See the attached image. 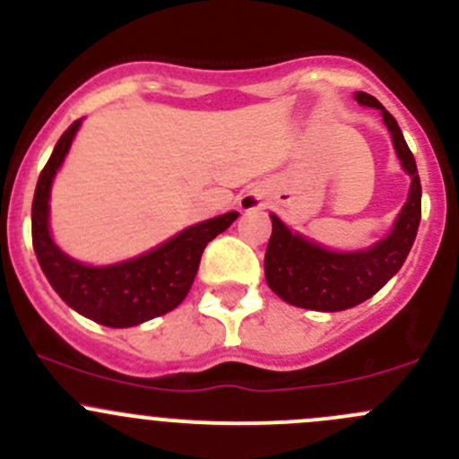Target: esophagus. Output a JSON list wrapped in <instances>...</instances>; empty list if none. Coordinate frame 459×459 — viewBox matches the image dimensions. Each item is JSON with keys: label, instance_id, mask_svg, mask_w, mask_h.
<instances>
[{"label": "esophagus", "instance_id": "1", "mask_svg": "<svg viewBox=\"0 0 459 459\" xmlns=\"http://www.w3.org/2000/svg\"><path fill=\"white\" fill-rule=\"evenodd\" d=\"M243 207L245 210H258V207H261V201H258L256 196H247L243 201Z\"/></svg>", "mask_w": 459, "mask_h": 459}]
</instances>
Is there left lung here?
I'll use <instances>...</instances> for the list:
<instances>
[{
	"label": "left lung",
	"instance_id": "1",
	"mask_svg": "<svg viewBox=\"0 0 459 459\" xmlns=\"http://www.w3.org/2000/svg\"><path fill=\"white\" fill-rule=\"evenodd\" d=\"M355 100L364 107L379 108L403 169L411 174V192L394 230L382 243L366 252L337 254L292 234L272 216V236L265 249V279L272 292L290 306L306 310L339 312L355 307L377 294L406 261L421 219V183L415 158L403 140L397 120L377 98L357 91Z\"/></svg>",
	"mask_w": 459,
	"mask_h": 459
}]
</instances>
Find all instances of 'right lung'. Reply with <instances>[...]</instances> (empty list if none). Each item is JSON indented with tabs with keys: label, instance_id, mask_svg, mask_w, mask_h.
<instances>
[{
	"label": "right lung",
	"instance_id": "right-lung-1",
	"mask_svg": "<svg viewBox=\"0 0 459 459\" xmlns=\"http://www.w3.org/2000/svg\"><path fill=\"white\" fill-rule=\"evenodd\" d=\"M80 120L62 134L38 178L33 196V249L48 283L80 315L108 325L129 328L174 310L187 297L203 249L236 221L238 212L187 228L153 252L108 267H89L57 249L48 234V194L56 171L71 147Z\"/></svg>",
	"mask_w": 459,
	"mask_h": 459
}]
</instances>
